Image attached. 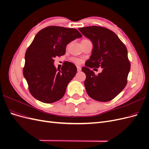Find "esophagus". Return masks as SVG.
<instances>
[{
  "instance_id": "esophagus-1",
  "label": "esophagus",
  "mask_w": 149,
  "mask_h": 149,
  "mask_svg": "<svg viewBox=\"0 0 149 149\" xmlns=\"http://www.w3.org/2000/svg\"><path fill=\"white\" fill-rule=\"evenodd\" d=\"M77 70H78V71H80L81 70V67L79 66H77Z\"/></svg>"
}]
</instances>
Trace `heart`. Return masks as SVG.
Masks as SVG:
<instances>
[{
    "label": "heart",
    "instance_id": "obj_1",
    "mask_svg": "<svg viewBox=\"0 0 149 149\" xmlns=\"http://www.w3.org/2000/svg\"><path fill=\"white\" fill-rule=\"evenodd\" d=\"M71 60L73 62L75 63H76V64H80L81 63V60L77 58H72Z\"/></svg>",
    "mask_w": 149,
    "mask_h": 149
}]
</instances>
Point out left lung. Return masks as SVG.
<instances>
[{"label": "left lung", "instance_id": "obj_1", "mask_svg": "<svg viewBox=\"0 0 149 149\" xmlns=\"http://www.w3.org/2000/svg\"><path fill=\"white\" fill-rule=\"evenodd\" d=\"M78 29L93 45L91 55L85 63L86 66L82 68L86 76V92L96 101H111L127 83L130 63L127 48L118 35L107 28L89 26ZM100 67L103 71L97 75L90 69Z\"/></svg>", "mask_w": 149, "mask_h": 149}]
</instances>
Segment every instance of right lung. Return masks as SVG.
I'll return each mask as SVG.
<instances>
[{
	"mask_svg": "<svg viewBox=\"0 0 149 149\" xmlns=\"http://www.w3.org/2000/svg\"><path fill=\"white\" fill-rule=\"evenodd\" d=\"M82 35L74 29L49 26L39 31L25 55L23 73L30 94L44 103H53L63 97L77 68L65 61L61 70L54 66L56 56L65 55L68 44Z\"/></svg>",
	"mask_w": 149,
	"mask_h": 149,
	"instance_id": "add662e5",
	"label": "right lung"
}]
</instances>
